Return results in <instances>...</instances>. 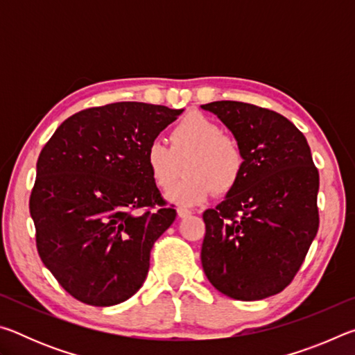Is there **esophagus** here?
<instances>
[{
	"mask_svg": "<svg viewBox=\"0 0 355 355\" xmlns=\"http://www.w3.org/2000/svg\"><path fill=\"white\" fill-rule=\"evenodd\" d=\"M177 214H178L180 219H184V218H188V216H191L192 211H191V209H188V208L180 207V208H177Z\"/></svg>",
	"mask_w": 355,
	"mask_h": 355,
	"instance_id": "esophagus-1",
	"label": "esophagus"
}]
</instances>
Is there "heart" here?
<instances>
[{
    "instance_id": "heart-1",
    "label": "heart",
    "mask_w": 355,
    "mask_h": 355,
    "mask_svg": "<svg viewBox=\"0 0 355 355\" xmlns=\"http://www.w3.org/2000/svg\"><path fill=\"white\" fill-rule=\"evenodd\" d=\"M146 163L153 183L167 189L182 173L186 175L167 191V200L178 205H200L213 191L227 194L244 172V152L239 144L203 114H191L171 131V146L153 139L146 150Z\"/></svg>"
}]
</instances>
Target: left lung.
Here are the masks:
<instances>
[{"mask_svg": "<svg viewBox=\"0 0 355 355\" xmlns=\"http://www.w3.org/2000/svg\"><path fill=\"white\" fill-rule=\"evenodd\" d=\"M244 152L238 184L203 213L202 266L216 290L238 300L274 296L291 284L313 241L320 173L305 136L282 114L243 101H213Z\"/></svg>", "mask_w": 355, "mask_h": 355, "instance_id": "1", "label": "left lung"}]
</instances>
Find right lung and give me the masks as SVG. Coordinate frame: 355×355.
<instances>
[{"mask_svg":"<svg viewBox=\"0 0 355 355\" xmlns=\"http://www.w3.org/2000/svg\"><path fill=\"white\" fill-rule=\"evenodd\" d=\"M182 112L139 101L89 107L42 148L29 213L40 260L70 296L110 307L142 286L150 250L177 216L146 150Z\"/></svg>","mask_w":355,"mask_h":355,"instance_id":"right-lung-1","label":"right lung"}]
</instances>
